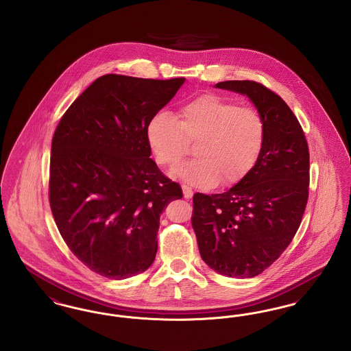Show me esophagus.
Returning <instances> with one entry per match:
<instances>
[{
    "mask_svg": "<svg viewBox=\"0 0 351 351\" xmlns=\"http://www.w3.org/2000/svg\"><path fill=\"white\" fill-rule=\"evenodd\" d=\"M182 188H183V195L185 199H191V197L193 196V191H192V189H191L189 186H186V185H183Z\"/></svg>",
    "mask_w": 351,
    "mask_h": 351,
    "instance_id": "34e87169",
    "label": "esophagus"
}]
</instances>
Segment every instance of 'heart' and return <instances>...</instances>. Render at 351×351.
Segmentation results:
<instances>
[{
	"mask_svg": "<svg viewBox=\"0 0 351 351\" xmlns=\"http://www.w3.org/2000/svg\"><path fill=\"white\" fill-rule=\"evenodd\" d=\"M265 121L251 108L205 93L188 101L176 117L162 110L146 130L151 151L163 168L176 167L195 143L197 158L172 172L196 188H212L221 179L230 185L255 166L265 143Z\"/></svg>",
	"mask_w": 351,
	"mask_h": 351,
	"instance_id": "b5f03b06",
	"label": "heart"
}]
</instances>
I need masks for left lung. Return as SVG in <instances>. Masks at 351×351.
<instances>
[{"mask_svg": "<svg viewBox=\"0 0 351 351\" xmlns=\"http://www.w3.org/2000/svg\"><path fill=\"white\" fill-rule=\"evenodd\" d=\"M246 96L265 121V143L250 172L218 195L193 196L192 226L202 261L228 278H254L291 243L308 201L309 151L300 123L262 84L215 85Z\"/></svg>", "mask_w": 351, "mask_h": 351, "instance_id": "obj_1", "label": "left lung"}]
</instances>
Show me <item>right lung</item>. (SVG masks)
Masks as SVG:
<instances>
[{
	"instance_id": "right-lung-1",
	"label": "right lung",
	"mask_w": 351,
	"mask_h": 351,
	"mask_svg": "<svg viewBox=\"0 0 351 351\" xmlns=\"http://www.w3.org/2000/svg\"><path fill=\"white\" fill-rule=\"evenodd\" d=\"M184 82L101 76L55 130L52 215L69 250L105 278L122 280L150 267L160 215L183 197L151 159L146 130Z\"/></svg>"
}]
</instances>
